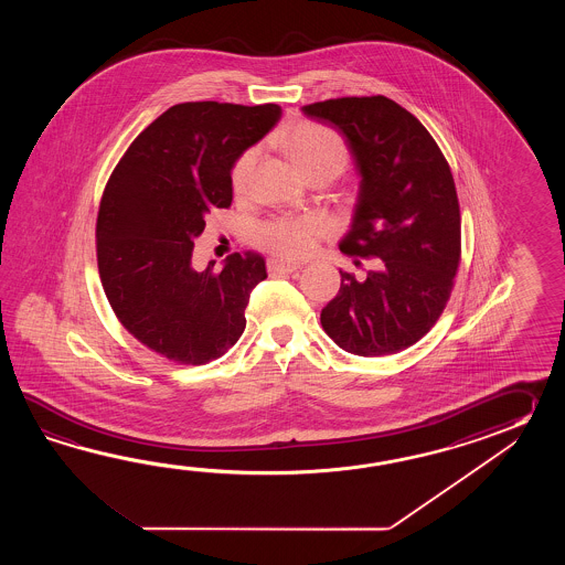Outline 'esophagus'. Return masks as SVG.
Wrapping results in <instances>:
<instances>
[{"label": "esophagus", "mask_w": 565, "mask_h": 565, "mask_svg": "<svg viewBox=\"0 0 565 565\" xmlns=\"http://www.w3.org/2000/svg\"><path fill=\"white\" fill-rule=\"evenodd\" d=\"M299 268V263H288V260H278V258L268 260V273H295Z\"/></svg>", "instance_id": "1"}]
</instances>
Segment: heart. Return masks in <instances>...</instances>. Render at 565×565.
I'll return each instance as SVG.
<instances>
[{
	"instance_id": "1",
	"label": "heart",
	"mask_w": 565,
	"mask_h": 565,
	"mask_svg": "<svg viewBox=\"0 0 565 565\" xmlns=\"http://www.w3.org/2000/svg\"><path fill=\"white\" fill-rule=\"evenodd\" d=\"M280 143L288 157L295 161L300 173L307 178L317 171L341 173L348 163V145L339 132L315 122H299L288 129ZM258 161V149L250 147L242 153L232 168V188L244 193L253 180L254 168ZM329 230V222L321 214H299V216H278L265 222L258 228V242L266 250L299 258L311 253L317 241Z\"/></svg>"
}]
</instances>
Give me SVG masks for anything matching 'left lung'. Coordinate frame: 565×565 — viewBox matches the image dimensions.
<instances>
[{"mask_svg":"<svg viewBox=\"0 0 565 565\" xmlns=\"http://www.w3.org/2000/svg\"><path fill=\"white\" fill-rule=\"evenodd\" d=\"M302 113L345 135L361 183L339 248L375 258L363 280L339 270L324 333L361 358L397 353L433 329L455 287L460 207L450 166L420 120L387 96L329 98Z\"/></svg>","mask_w":565,"mask_h":565,"instance_id":"obj_1","label":"left lung"}]
</instances>
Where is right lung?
<instances>
[{
	"mask_svg": "<svg viewBox=\"0 0 565 565\" xmlns=\"http://www.w3.org/2000/svg\"><path fill=\"white\" fill-rule=\"evenodd\" d=\"M278 105L181 103L157 117L120 157L96 217V260L120 324L181 365L228 351L265 280L260 254L234 253L222 270L192 266L205 217L232 204L230 171L280 119Z\"/></svg>",
	"mask_w": 565,
	"mask_h": 565,
	"instance_id": "add662e5",
	"label": "right lung"
}]
</instances>
